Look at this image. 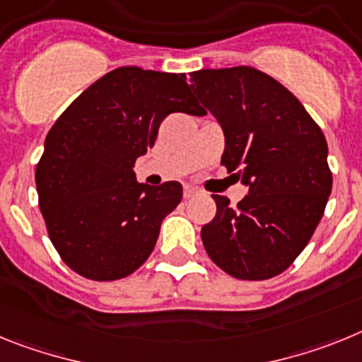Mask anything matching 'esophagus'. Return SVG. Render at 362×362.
<instances>
[{
    "label": "esophagus",
    "instance_id": "obj_1",
    "mask_svg": "<svg viewBox=\"0 0 362 362\" xmlns=\"http://www.w3.org/2000/svg\"><path fill=\"white\" fill-rule=\"evenodd\" d=\"M194 194H199V191L194 189V187H189V185H185V187H184V199H193Z\"/></svg>",
    "mask_w": 362,
    "mask_h": 362
}]
</instances>
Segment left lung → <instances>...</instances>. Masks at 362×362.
Instances as JSON below:
<instances>
[{"mask_svg":"<svg viewBox=\"0 0 362 362\" xmlns=\"http://www.w3.org/2000/svg\"><path fill=\"white\" fill-rule=\"evenodd\" d=\"M189 81L224 131L220 163L250 187L237 206L213 194L216 215L202 228L204 247L235 279H272L300 255L325 213L332 193L325 134L262 71L202 69Z\"/></svg>","mask_w":362,"mask_h":362,"instance_id":"left-lung-1","label":"left lung"}]
</instances>
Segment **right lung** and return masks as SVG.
I'll use <instances>...</instances> for the list:
<instances>
[{
    "mask_svg": "<svg viewBox=\"0 0 362 362\" xmlns=\"http://www.w3.org/2000/svg\"><path fill=\"white\" fill-rule=\"evenodd\" d=\"M171 112L206 115L184 74L120 67L94 81L50 127L36 165L40 211L52 246L78 275L118 281L155 250L182 185L138 184L133 168Z\"/></svg>",
    "mask_w": 362,
    "mask_h": 362,
    "instance_id": "1",
    "label": "right lung"
}]
</instances>
